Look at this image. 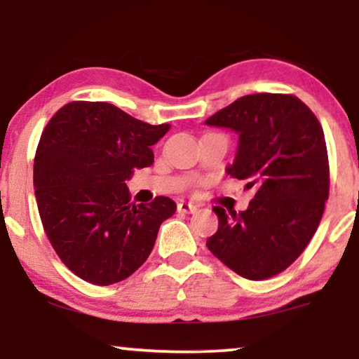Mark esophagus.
<instances>
[{
  "mask_svg": "<svg viewBox=\"0 0 359 359\" xmlns=\"http://www.w3.org/2000/svg\"><path fill=\"white\" fill-rule=\"evenodd\" d=\"M196 205L194 204H191V203H180L178 204V210L180 212H183V214H194L196 212Z\"/></svg>",
  "mask_w": 359,
  "mask_h": 359,
  "instance_id": "obj_1",
  "label": "esophagus"
}]
</instances>
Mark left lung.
Instances as JSON below:
<instances>
[{"instance_id": "1", "label": "left lung", "mask_w": 359, "mask_h": 359, "mask_svg": "<svg viewBox=\"0 0 359 359\" xmlns=\"http://www.w3.org/2000/svg\"><path fill=\"white\" fill-rule=\"evenodd\" d=\"M205 124L238 135L227 173L253 191L247 210H212L219 229L208 248L240 276L266 279L304 252L328 199V155L320 122L296 96L238 97Z\"/></svg>"}]
</instances>
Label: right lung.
Wrapping results in <instances>:
<instances>
[{
	"mask_svg": "<svg viewBox=\"0 0 359 359\" xmlns=\"http://www.w3.org/2000/svg\"><path fill=\"white\" fill-rule=\"evenodd\" d=\"M170 127L101 101L68 102L48 121L34 158V189L43 230L76 276L109 286L149 258L176 204L165 196L132 204L126 181L154 163L151 145Z\"/></svg>",
	"mask_w": 359,
	"mask_h": 359,
	"instance_id": "add662e5",
	"label": "right lung"
}]
</instances>
